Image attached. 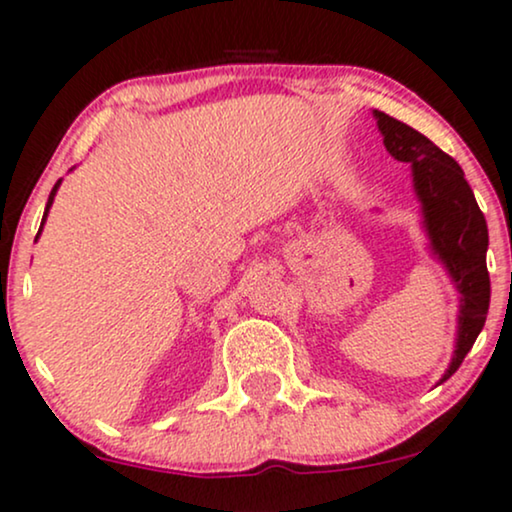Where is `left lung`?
<instances>
[{
    "instance_id": "obj_1",
    "label": "left lung",
    "mask_w": 512,
    "mask_h": 512,
    "mask_svg": "<svg viewBox=\"0 0 512 512\" xmlns=\"http://www.w3.org/2000/svg\"><path fill=\"white\" fill-rule=\"evenodd\" d=\"M374 116L384 135L386 150L398 162L412 166L415 190L424 212V229L432 240V250L446 264L455 288L460 291L458 343H455L451 367L441 379L446 381L463 365L489 312L491 281L486 272V248H489L486 219L474 200L472 188L467 186L463 169L451 155L439 150L427 135L410 128L408 123L384 112H374Z\"/></svg>"
}]
</instances>
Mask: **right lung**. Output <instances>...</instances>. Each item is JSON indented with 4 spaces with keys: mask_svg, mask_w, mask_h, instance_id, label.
<instances>
[{
    "mask_svg": "<svg viewBox=\"0 0 512 512\" xmlns=\"http://www.w3.org/2000/svg\"><path fill=\"white\" fill-rule=\"evenodd\" d=\"M59 183H61V181H57V186H54V188H52V193H49V200H47V209H45V217H47L49 207H52V200H54V195H57V188H59ZM45 217H42V224H45ZM42 224H40V231H42ZM40 231H38V236H40Z\"/></svg>",
    "mask_w": 512,
    "mask_h": 512,
    "instance_id": "1",
    "label": "right lung"
}]
</instances>
